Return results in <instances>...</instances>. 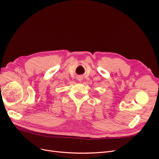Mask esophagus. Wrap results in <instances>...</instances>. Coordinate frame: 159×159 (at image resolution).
<instances>
[{"instance_id": "obj_1", "label": "esophagus", "mask_w": 159, "mask_h": 159, "mask_svg": "<svg viewBox=\"0 0 159 159\" xmlns=\"http://www.w3.org/2000/svg\"><path fill=\"white\" fill-rule=\"evenodd\" d=\"M77 80H78L79 82H82V77H81V76L77 77Z\"/></svg>"}]
</instances>
